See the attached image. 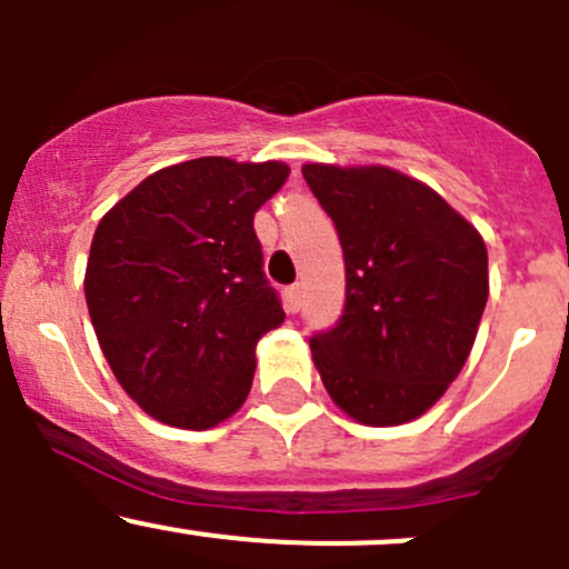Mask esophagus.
<instances>
[{"mask_svg":"<svg viewBox=\"0 0 569 569\" xmlns=\"http://www.w3.org/2000/svg\"><path fill=\"white\" fill-rule=\"evenodd\" d=\"M302 306V286L295 283L291 289H286V311L297 313Z\"/></svg>","mask_w":569,"mask_h":569,"instance_id":"obj_1","label":"esophagus"}]
</instances>
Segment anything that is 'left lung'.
<instances>
[{
    "mask_svg": "<svg viewBox=\"0 0 569 569\" xmlns=\"http://www.w3.org/2000/svg\"><path fill=\"white\" fill-rule=\"evenodd\" d=\"M336 222L347 306L311 338L330 399L366 427L416 421L462 371L490 278L481 233L432 187L386 164H302Z\"/></svg>",
    "mask_w": 569,
    "mask_h": 569,
    "instance_id": "left-lung-1",
    "label": "left lung"
}]
</instances>
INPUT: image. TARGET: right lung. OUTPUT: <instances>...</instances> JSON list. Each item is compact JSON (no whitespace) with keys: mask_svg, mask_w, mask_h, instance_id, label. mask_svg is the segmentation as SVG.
<instances>
[{"mask_svg":"<svg viewBox=\"0 0 569 569\" xmlns=\"http://www.w3.org/2000/svg\"><path fill=\"white\" fill-rule=\"evenodd\" d=\"M286 178L274 159H189L101 217L84 269L90 321L114 380L157 421L203 432L248 399L258 338L286 319L252 217Z\"/></svg>","mask_w":569,"mask_h":569,"instance_id":"obj_1","label":"right lung"}]
</instances>
